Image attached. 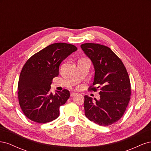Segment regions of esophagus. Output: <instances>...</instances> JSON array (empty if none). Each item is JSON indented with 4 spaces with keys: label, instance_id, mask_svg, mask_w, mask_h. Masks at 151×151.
<instances>
[{
    "label": "esophagus",
    "instance_id": "esophagus-1",
    "mask_svg": "<svg viewBox=\"0 0 151 151\" xmlns=\"http://www.w3.org/2000/svg\"><path fill=\"white\" fill-rule=\"evenodd\" d=\"M77 94V93H74V92H72L71 93H70V97H74V96H76Z\"/></svg>",
    "mask_w": 151,
    "mask_h": 151
}]
</instances>
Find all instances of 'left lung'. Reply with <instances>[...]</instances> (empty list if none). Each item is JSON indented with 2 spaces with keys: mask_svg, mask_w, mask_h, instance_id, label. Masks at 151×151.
I'll return each mask as SVG.
<instances>
[{
  "mask_svg": "<svg viewBox=\"0 0 151 151\" xmlns=\"http://www.w3.org/2000/svg\"><path fill=\"white\" fill-rule=\"evenodd\" d=\"M81 47L92 61L95 70L93 86L89 90H100L99 100L94 98L93 101L84 96L85 115L98 125H111L122 117L130 101L129 74L120 58L109 47L91 43L82 44Z\"/></svg>",
  "mask_w": 151,
  "mask_h": 151,
  "instance_id": "left-lung-1",
  "label": "left lung"
}]
</instances>
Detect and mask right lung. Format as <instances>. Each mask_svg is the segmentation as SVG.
I'll return each instance as SVG.
<instances>
[{"instance_id":"add662e5","label":"right lung","mask_w":151,"mask_h":151,"mask_svg":"<svg viewBox=\"0 0 151 151\" xmlns=\"http://www.w3.org/2000/svg\"><path fill=\"white\" fill-rule=\"evenodd\" d=\"M77 50L74 45L57 43L31 57L22 68L18 82V99L24 115L31 121L45 123L55 120L59 108L70 97L69 91L50 92L61 62Z\"/></svg>"}]
</instances>
